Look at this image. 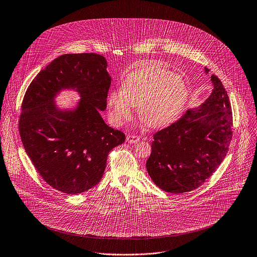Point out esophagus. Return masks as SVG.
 <instances>
[{
	"label": "esophagus",
	"mask_w": 257,
	"mask_h": 257,
	"mask_svg": "<svg viewBox=\"0 0 257 257\" xmlns=\"http://www.w3.org/2000/svg\"><path fill=\"white\" fill-rule=\"evenodd\" d=\"M126 140H127L128 143L133 144V143H137L140 140V138L138 136H135V135H127Z\"/></svg>",
	"instance_id": "34e87169"
}]
</instances>
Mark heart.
I'll return each mask as SVG.
<instances>
[{
	"label": "heart",
	"mask_w": 257,
	"mask_h": 257,
	"mask_svg": "<svg viewBox=\"0 0 257 257\" xmlns=\"http://www.w3.org/2000/svg\"><path fill=\"white\" fill-rule=\"evenodd\" d=\"M189 99L187 81L180 74L148 63L122 80L121 89L112 90L107 97L110 118L116 125L130 121L140 106V118L149 127L160 128L173 122Z\"/></svg>",
	"instance_id": "1"
}]
</instances>
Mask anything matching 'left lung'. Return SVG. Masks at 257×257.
<instances>
[{"label": "left lung", "instance_id": "obj_1", "mask_svg": "<svg viewBox=\"0 0 257 257\" xmlns=\"http://www.w3.org/2000/svg\"><path fill=\"white\" fill-rule=\"evenodd\" d=\"M210 80L213 89L204 103L154 135L146 168L165 192L183 194L199 188L226 156L232 137L231 107L221 81L215 75Z\"/></svg>", "mask_w": 257, "mask_h": 257}]
</instances>
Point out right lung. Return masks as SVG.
Segmentation results:
<instances>
[{
  "label": "right lung",
  "instance_id": "add662e5",
  "mask_svg": "<svg viewBox=\"0 0 257 257\" xmlns=\"http://www.w3.org/2000/svg\"><path fill=\"white\" fill-rule=\"evenodd\" d=\"M106 68L97 53L60 55L35 77L23 100L19 129L24 148L43 179L67 195L97 185L109 152L125 141L100 115L111 84ZM64 90L78 92L75 106L55 102Z\"/></svg>",
  "mask_w": 257,
  "mask_h": 257
}]
</instances>
